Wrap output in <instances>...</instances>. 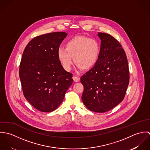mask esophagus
Wrapping results in <instances>:
<instances>
[{"label": "esophagus", "mask_w": 150, "mask_h": 150, "mask_svg": "<svg viewBox=\"0 0 150 150\" xmlns=\"http://www.w3.org/2000/svg\"><path fill=\"white\" fill-rule=\"evenodd\" d=\"M73 79L74 82H78V81H80V78L78 77H76V76H73Z\"/></svg>", "instance_id": "obj_1"}]
</instances>
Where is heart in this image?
<instances>
[{
  "instance_id": "1",
  "label": "heart",
  "mask_w": 150,
  "mask_h": 150,
  "mask_svg": "<svg viewBox=\"0 0 150 150\" xmlns=\"http://www.w3.org/2000/svg\"><path fill=\"white\" fill-rule=\"evenodd\" d=\"M65 45L66 48L61 47L57 50L58 59L65 70H70L72 57L74 64L83 70L90 69L96 64L100 51L96 40L76 36L68 40Z\"/></svg>"
}]
</instances>
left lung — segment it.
I'll return each instance as SVG.
<instances>
[{
	"label": "left lung",
	"mask_w": 150,
	"mask_h": 150,
	"mask_svg": "<svg viewBox=\"0 0 150 150\" xmlns=\"http://www.w3.org/2000/svg\"><path fill=\"white\" fill-rule=\"evenodd\" d=\"M101 40L96 64L80 79L84 86L82 100L88 109L105 112L124 99L129 83L128 64L125 51L111 35L98 33Z\"/></svg>",
	"instance_id": "8db88e82"
}]
</instances>
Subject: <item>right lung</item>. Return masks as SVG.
<instances>
[{
    "mask_svg": "<svg viewBox=\"0 0 150 150\" xmlns=\"http://www.w3.org/2000/svg\"><path fill=\"white\" fill-rule=\"evenodd\" d=\"M67 33L52 32L33 38L26 46L19 69L23 95L36 109L57 108L73 83V74L59 62L57 50Z\"/></svg>",
    "mask_w": 150,
    "mask_h": 150,
    "instance_id": "add662e5",
    "label": "right lung"
}]
</instances>
